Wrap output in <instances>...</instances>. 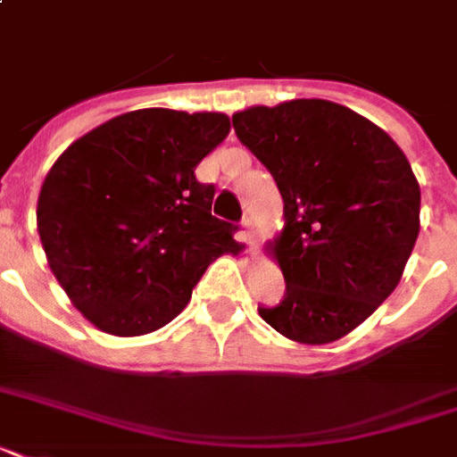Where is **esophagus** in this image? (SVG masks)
<instances>
[{
  "label": "esophagus",
  "instance_id": "34e87169",
  "mask_svg": "<svg viewBox=\"0 0 457 457\" xmlns=\"http://www.w3.org/2000/svg\"><path fill=\"white\" fill-rule=\"evenodd\" d=\"M242 228H244V235H246V239H249V242H253V235H256V218H253V213H244Z\"/></svg>",
  "mask_w": 457,
  "mask_h": 457
}]
</instances>
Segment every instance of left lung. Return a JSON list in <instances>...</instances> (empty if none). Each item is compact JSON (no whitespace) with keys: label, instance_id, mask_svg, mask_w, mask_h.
Returning <instances> with one entry per match:
<instances>
[{"label":"left lung","instance_id":"obj_1","mask_svg":"<svg viewBox=\"0 0 457 457\" xmlns=\"http://www.w3.org/2000/svg\"><path fill=\"white\" fill-rule=\"evenodd\" d=\"M239 142L285 199L275 256L285 299L261 318L301 344L341 339L403 275L420 232V185L394 139L325 99L253 106L232 116Z\"/></svg>","mask_w":457,"mask_h":457}]
</instances>
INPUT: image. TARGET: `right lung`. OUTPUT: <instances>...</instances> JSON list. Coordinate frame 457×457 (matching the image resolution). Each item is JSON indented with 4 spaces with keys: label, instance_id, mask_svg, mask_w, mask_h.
<instances>
[{
    "label": "right lung",
    "instance_id": "1",
    "mask_svg": "<svg viewBox=\"0 0 457 457\" xmlns=\"http://www.w3.org/2000/svg\"><path fill=\"white\" fill-rule=\"evenodd\" d=\"M225 113L139 109L68 146L45 178L37 232L54 278L102 332L168 325L237 225L211 213L194 168L228 137Z\"/></svg>",
    "mask_w": 457,
    "mask_h": 457
}]
</instances>
